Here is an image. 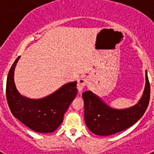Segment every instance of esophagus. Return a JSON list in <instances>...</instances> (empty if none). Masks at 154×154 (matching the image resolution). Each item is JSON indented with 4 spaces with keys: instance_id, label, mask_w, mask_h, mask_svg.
<instances>
[{
    "instance_id": "obj_1",
    "label": "esophagus",
    "mask_w": 154,
    "mask_h": 154,
    "mask_svg": "<svg viewBox=\"0 0 154 154\" xmlns=\"http://www.w3.org/2000/svg\"><path fill=\"white\" fill-rule=\"evenodd\" d=\"M87 85V79H86L82 78L79 79L78 80V82H77V89H78L79 92H81L82 89L86 86Z\"/></svg>"
}]
</instances>
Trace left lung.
<instances>
[{"instance_id":"obj_1","label":"left lung","mask_w":154,"mask_h":154,"mask_svg":"<svg viewBox=\"0 0 154 154\" xmlns=\"http://www.w3.org/2000/svg\"><path fill=\"white\" fill-rule=\"evenodd\" d=\"M150 96V86L146 72V86L143 95L136 106L117 110L109 107L90 91L82 93L85 123L93 133L109 136L130 127L140 119L146 110Z\"/></svg>"}]
</instances>
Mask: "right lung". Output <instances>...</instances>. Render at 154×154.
I'll return each mask as SVG.
<instances>
[{
	"label": "right lung",
	"mask_w": 154,
	"mask_h": 154,
	"mask_svg": "<svg viewBox=\"0 0 154 154\" xmlns=\"http://www.w3.org/2000/svg\"><path fill=\"white\" fill-rule=\"evenodd\" d=\"M19 56L8 75L6 97L8 106L14 117L38 133L55 131L62 123L64 114L77 94V82L65 84L50 96L31 99L20 95L14 82V70Z\"/></svg>",
	"instance_id": "add662e5"
}]
</instances>
